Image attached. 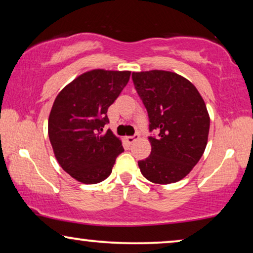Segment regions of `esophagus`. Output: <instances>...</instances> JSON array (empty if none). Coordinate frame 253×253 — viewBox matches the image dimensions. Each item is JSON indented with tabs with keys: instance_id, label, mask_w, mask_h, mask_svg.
Returning <instances> with one entry per match:
<instances>
[{
	"instance_id": "34e87169",
	"label": "esophagus",
	"mask_w": 253,
	"mask_h": 253,
	"mask_svg": "<svg viewBox=\"0 0 253 253\" xmlns=\"http://www.w3.org/2000/svg\"><path fill=\"white\" fill-rule=\"evenodd\" d=\"M137 139H139V134H138V133L133 134V136H127V137H126V143L129 144V145L133 144L134 141H136Z\"/></svg>"
}]
</instances>
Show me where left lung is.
<instances>
[{
  "instance_id": "left-lung-1",
  "label": "left lung",
  "mask_w": 253,
  "mask_h": 253,
  "mask_svg": "<svg viewBox=\"0 0 253 253\" xmlns=\"http://www.w3.org/2000/svg\"><path fill=\"white\" fill-rule=\"evenodd\" d=\"M132 81L150 120V157L138 161L141 174L157 184L184 178L204 154L210 115L198 89L175 72H132Z\"/></svg>"
}]
</instances>
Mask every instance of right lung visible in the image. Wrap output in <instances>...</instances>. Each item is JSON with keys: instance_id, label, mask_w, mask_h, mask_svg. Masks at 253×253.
I'll use <instances>...</instances> for the list:
<instances>
[{"instance_id": "1", "label": "right lung", "mask_w": 253, "mask_h": 253, "mask_svg": "<svg viewBox=\"0 0 253 253\" xmlns=\"http://www.w3.org/2000/svg\"><path fill=\"white\" fill-rule=\"evenodd\" d=\"M130 71L95 69L85 72L58 93L48 119V136L64 171L84 184L102 182L112 174L124 148L110 130L107 110L126 87Z\"/></svg>"}]
</instances>
